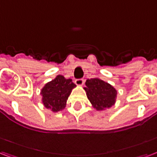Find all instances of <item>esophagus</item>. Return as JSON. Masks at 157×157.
I'll return each instance as SVG.
<instances>
[{
    "instance_id": "obj_1",
    "label": "esophagus",
    "mask_w": 157,
    "mask_h": 157,
    "mask_svg": "<svg viewBox=\"0 0 157 157\" xmlns=\"http://www.w3.org/2000/svg\"><path fill=\"white\" fill-rule=\"evenodd\" d=\"M75 83L78 86H82L84 83V80H83V78H77V79L75 80Z\"/></svg>"
}]
</instances>
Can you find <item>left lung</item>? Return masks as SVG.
<instances>
[{
    "mask_svg": "<svg viewBox=\"0 0 157 157\" xmlns=\"http://www.w3.org/2000/svg\"><path fill=\"white\" fill-rule=\"evenodd\" d=\"M84 89L88 100L97 110H104L115 104L116 90L102 80L99 78L87 79Z\"/></svg>",
    "mask_w": 157,
    "mask_h": 157,
    "instance_id": "obj_1",
    "label": "left lung"
}]
</instances>
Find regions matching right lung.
Instances as JSON below:
<instances>
[{
	"instance_id": "obj_1",
	"label": "right lung",
	"mask_w": 157,
	"mask_h": 157,
	"mask_svg": "<svg viewBox=\"0 0 157 157\" xmlns=\"http://www.w3.org/2000/svg\"><path fill=\"white\" fill-rule=\"evenodd\" d=\"M75 86L71 78L58 75L54 80L47 82L42 89V102L47 109H52L53 111L63 110L71 90Z\"/></svg>"
}]
</instances>
